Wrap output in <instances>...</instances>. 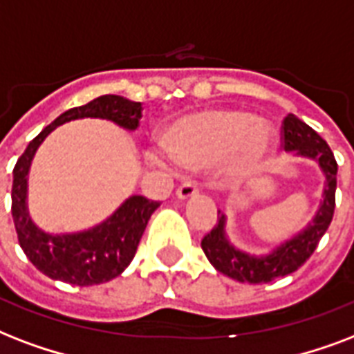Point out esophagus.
<instances>
[{"label": "esophagus", "mask_w": 354, "mask_h": 354, "mask_svg": "<svg viewBox=\"0 0 354 354\" xmlns=\"http://www.w3.org/2000/svg\"><path fill=\"white\" fill-rule=\"evenodd\" d=\"M194 196H197V186L194 183H183V185L177 188V197L180 201H186V199H192Z\"/></svg>", "instance_id": "obj_1"}]
</instances>
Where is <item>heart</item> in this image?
I'll return each instance as SVG.
<instances>
[{
	"label": "heart",
	"mask_w": 354,
	"mask_h": 354,
	"mask_svg": "<svg viewBox=\"0 0 354 354\" xmlns=\"http://www.w3.org/2000/svg\"><path fill=\"white\" fill-rule=\"evenodd\" d=\"M168 157L185 168L220 166L221 177L238 185L260 174L275 151V129L249 112L203 109L180 116L162 133ZM153 160H162L151 151Z\"/></svg>",
	"instance_id": "heart-1"
}]
</instances>
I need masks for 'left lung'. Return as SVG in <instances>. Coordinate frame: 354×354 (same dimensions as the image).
Instances as JSON below:
<instances>
[{
    "instance_id": "left-lung-1",
    "label": "left lung",
    "mask_w": 354,
    "mask_h": 354,
    "mask_svg": "<svg viewBox=\"0 0 354 354\" xmlns=\"http://www.w3.org/2000/svg\"><path fill=\"white\" fill-rule=\"evenodd\" d=\"M282 147L294 157L308 158L319 166L325 183H323L322 201L316 214L294 236L275 245L270 253L251 254L236 248L227 234V216L218 210V225L201 240V248L210 264L223 275L234 281L260 284L275 281L299 270L310 259L314 249L327 232L334 214V194H336V174L338 164L327 142L312 127L294 114H288L282 123Z\"/></svg>"
}]
</instances>
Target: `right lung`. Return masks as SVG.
Returning a JSON list of instances; mask_svg holds the SVG:
<instances>
[{
  "label": "right lung",
  "mask_w": 354,
  "mask_h": 354,
  "mask_svg": "<svg viewBox=\"0 0 354 354\" xmlns=\"http://www.w3.org/2000/svg\"><path fill=\"white\" fill-rule=\"evenodd\" d=\"M83 118H100L125 131H136L142 118V103L123 95L106 94L83 106L62 112L29 142L12 171V220L18 242L27 259L44 275L73 286H94L122 275L134 259L140 238L160 203L131 196L97 225L75 232H48L29 216V169L42 142L62 123Z\"/></svg>",
  "instance_id": "right-lung-1"
}]
</instances>
